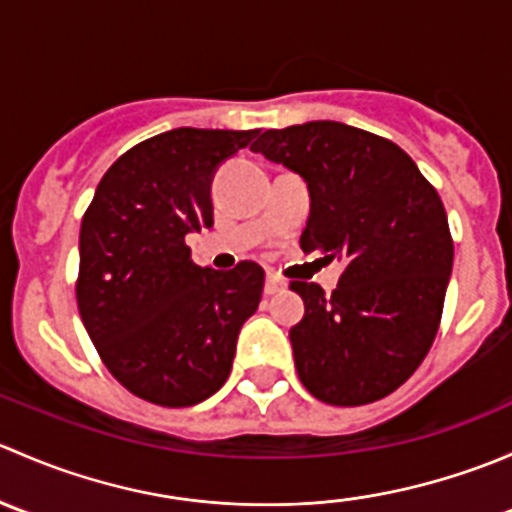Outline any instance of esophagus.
<instances>
[{
  "mask_svg": "<svg viewBox=\"0 0 512 512\" xmlns=\"http://www.w3.org/2000/svg\"><path fill=\"white\" fill-rule=\"evenodd\" d=\"M285 287H287V282L282 280V277L267 275V280H265V294H267V297H272V294L282 292V289H285Z\"/></svg>",
  "mask_w": 512,
  "mask_h": 512,
  "instance_id": "obj_1",
  "label": "esophagus"
}]
</instances>
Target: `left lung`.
<instances>
[{
	"instance_id": "obj_1",
	"label": "left lung",
	"mask_w": 512,
	"mask_h": 512,
	"mask_svg": "<svg viewBox=\"0 0 512 512\" xmlns=\"http://www.w3.org/2000/svg\"><path fill=\"white\" fill-rule=\"evenodd\" d=\"M250 151L302 175L312 195L299 245L344 265L332 297L304 299L289 329L304 389L332 406H364L399 389L436 339L453 240L436 188L396 143L337 121L265 131Z\"/></svg>"
}]
</instances>
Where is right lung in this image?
<instances>
[{"instance_id":"1","label":"right lung","mask_w":512,"mask_h":512,"mask_svg":"<svg viewBox=\"0 0 512 512\" xmlns=\"http://www.w3.org/2000/svg\"><path fill=\"white\" fill-rule=\"evenodd\" d=\"M260 131L173 128L123 153L81 220L76 302L113 379L158 406L225 384L240 327L265 287L257 262L198 267L185 235L213 225L210 183Z\"/></svg>"}]
</instances>
